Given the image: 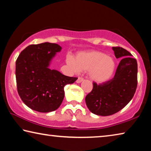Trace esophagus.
I'll list each match as a JSON object with an SVG mask.
<instances>
[{
    "label": "esophagus",
    "mask_w": 151,
    "mask_h": 151,
    "mask_svg": "<svg viewBox=\"0 0 151 151\" xmlns=\"http://www.w3.org/2000/svg\"><path fill=\"white\" fill-rule=\"evenodd\" d=\"M83 80H84L83 78H82V77H78L77 80H76V83H81V82H83Z\"/></svg>",
    "instance_id": "esophagus-1"
}]
</instances>
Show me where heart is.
I'll return each instance as SVG.
<instances>
[{
	"label": "heart",
	"mask_w": 151,
	"mask_h": 151,
	"mask_svg": "<svg viewBox=\"0 0 151 151\" xmlns=\"http://www.w3.org/2000/svg\"><path fill=\"white\" fill-rule=\"evenodd\" d=\"M67 63L75 71H88V77L96 83L108 81L116 68L114 58L98 50L79 52L75 58L68 56Z\"/></svg>",
	"instance_id": "1"
}]
</instances>
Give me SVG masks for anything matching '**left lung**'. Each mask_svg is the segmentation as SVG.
Returning a JSON list of instances; mask_svg holds the SVG:
<instances>
[{
    "label": "left lung",
    "instance_id": "8db88e82",
    "mask_svg": "<svg viewBox=\"0 0 151 151\" xmlns=\"http://www.w3.org/2000/svg\"><path fill=\"white\" fill-rule=\"evenodd\" d=\"M116 58H121L111 80L97 85L85 97L88 109L93 114L109 116L122 109L131 101L137 86V62L129 51L112 47Z\"/></svg>",
    "mask_w": 151,
    "mask_h": 151
}]
</instances>
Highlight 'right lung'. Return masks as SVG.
<instances>
[{
	"mask_svg": "<svg viewBox=\"0 0 151 151\" xmlns=\"http://www.w3.org/2000/svg\"><path fill=\"white\" fill-rule=\"evenodd\" d=\"M62 47L55 43L29 45L16 61L17 90L23 103L34 111L49 112L60 106L64 87L77 80L50 69V65Z\"/></svg>",
	"mask_w": 151,
	"mask_h": 151,
	"instance_id": "add662e5",
	"label": "right lung"
}]
</instances>
